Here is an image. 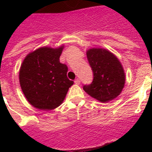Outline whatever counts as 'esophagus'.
I'll return each instance as SVG.
<instances>
[{"label":"esophagus","instance_id":"34e87169","mask_svg":"<svg viewBox=\"0 0 152 152\" xmlns=\"http://www.w3.org/2000/svg\"><path fill=\"white\" fill-rule=\"evenodd\" d=\"M74 82H75L76 84H80V80L79 78H76V80H74Z\"/></svg>","mask_w":152,"mask_h":152}]
</instances>
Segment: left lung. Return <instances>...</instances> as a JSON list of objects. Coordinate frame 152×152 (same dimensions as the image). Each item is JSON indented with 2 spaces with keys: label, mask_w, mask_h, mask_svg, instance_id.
<instances>
[{
  "label": "left lung",
  "mask_w": 152,
  "mask_h": 152,
  "mask_svg": "<svg viewBox=\"0 0 152 152\" xmlns=\"http://www.w3.org/2000/svg\"><path fill=\"white\" fill-rule=\"evenodd\" d=\"M87 57L94 78L90 85L83 86L85 92L101 102L118 97L125 83V71L118 57L102 48L89 49Z\"/></svg>",
  "instance_id": "8db88e82"
}]
</instances>
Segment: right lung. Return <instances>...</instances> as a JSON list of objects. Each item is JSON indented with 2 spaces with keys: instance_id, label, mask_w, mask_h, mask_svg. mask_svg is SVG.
<instances>
[{
  "instance_id": "add662e5",
  "label": "right lung",
  "mask_w": 152,
  "mask_h": 152,
  "mask_svg": "<svg viewBox=\"0 0 152 152\" xmlns=\"http://www.w3.org/2000/svg\"><path fill=\"white\" fill-rule=\"evenodd\" d=\"M64 48L40 47L26 56L19 79L23 95L31 106L51 110L63 102L73 81L67 77L68 67L60 62Z\"/></svg>"
}]
</instances>
